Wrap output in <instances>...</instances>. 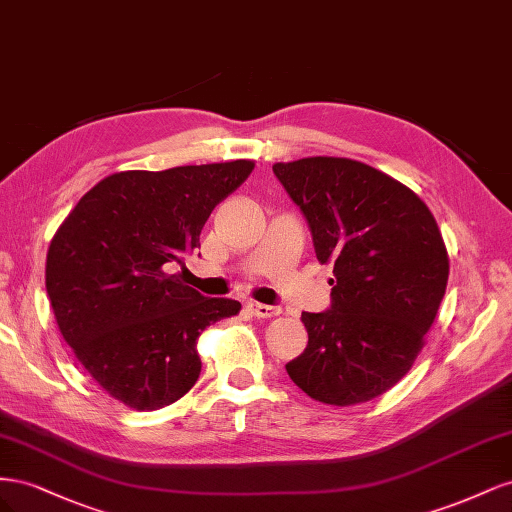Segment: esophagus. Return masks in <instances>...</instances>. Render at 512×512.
I'll return each instance as SVG.
<instances>
[{"label": "esophagus", "instance_id": "34e87169", "mask_svg": "<svg viewBox=\"0 0 512 512\" xmlns=\"http://www.w3.org/2000/svg\"><path fill=\"white\" fill-rule=\"evenodd\" d=\"M250 312L256 316V318H273L282 312L280 307L277 305H262V303H250Z\"/></svg>", "mask_w": 512, "mask_h": 512}]
</instances>
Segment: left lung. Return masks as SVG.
<instances>
[{"instance_id":"left-lung-1","label":"left lung","mask_w":512,"mask_h":512,"mask_svg":"<svg viewBox=\"0 0 512 512\" xmlns=\"http://www.w3.org/2000/svg\"><path fill=\"white\" fill-rule=\"evenodd\" d=\"M331 262V307L303 312L307 348L290 380L331 406H354L408 374L438 314L448 256L427 205L406 185L348 158L273 166Z\"/></svg>"}]
</instances>
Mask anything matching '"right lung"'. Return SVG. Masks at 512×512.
I'll use <instances>...</instances> for the list:
<instances>
[{
  "mask_svg": "<svg viewBox=\"0 0 512 512\" xmlns=\"http://www.w3.org/2000/svg\"><path fill=\"white\" fill-rule=\"evenodd\" d=\"M254 162L126 170L94 185L46 254L57 327L102 389L134 410H158L200 376L196 339L241 303L209 299L168 273L200 247L215 205Z\"/></svg>",
  "mask_w": 512,
  "mask_h": 512,
  "instance_id": "add662e5",
  "label": "right lung"
}]
</instances>
